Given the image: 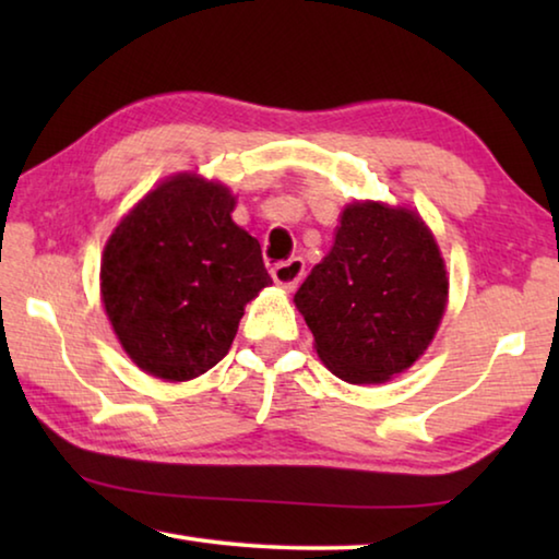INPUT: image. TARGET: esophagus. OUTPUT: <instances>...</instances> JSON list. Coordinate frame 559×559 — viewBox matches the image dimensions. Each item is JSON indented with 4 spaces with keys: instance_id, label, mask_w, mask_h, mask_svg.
Returning a JSON list of instances; mask_svg holds the SVG:
<instances>
[{
    "instance_id": "esophagus-1",
    "label": "esophagus",
    "mask_w": 559,
    "mask_h": 559,
    "mask_svg": "<svg viewBox=\"0 0 559 559\" xmlns=\"http://www.w3.org/2000/svg\"><path fill=\"white\" fill-rule=\"evenodd\" d=\"M302 273H306V261L296 257V259L276 263V266H273V271H271V276H273V281L278 283V286H283L286 290H293L300 283Z\"/></svg>"
}]
</instances>
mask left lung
<instances>
[{
	"label": "left lung",
	"mask_w": 559,
	"mask_h": 559,
	"mask_svg": "<svg viewBox=\"0 0 559 559\" xmlns=\"http://www.w3.org/2000/svg\"><path fill=\"white\" fill-rule=\"evenodd\" d=\"M449 278L427 224L409 210L345 206L335 243L296 293L328 370L377 384L416 362L441 323Z\"/></svg>",
	"instance_id": "obj_1"
}]
</instances>
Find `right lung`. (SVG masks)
<instances>
[{
	"instance_id": "1",
	"label": "right lung",
	"mask_w": 559,
	"mask_h": 559,
	"mask_svg": "<svg viewBox=\"0 0 559 559\" xmlns=\"http://www.w3.org/2000/svg\"><path fill=\"white\" fill-rule=\"evenodd\" d=\"M229 189L177 175L118 224L103 251L100 293L120 345L169 382L229 353L243 306L271 286L261 243L231 222Z\"/></svg>"
}]
</instances>
